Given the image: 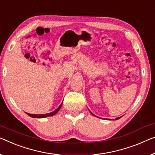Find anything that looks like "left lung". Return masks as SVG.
<instances>
[{
	"label": "left lung",
	"mask_w": 155,
	"mask_h": 155,
	"mask_svg": "<svg viewBox=\"0 0 155 155\" xmlns=\"http://www.w3.org/2000/svg\"><path fill=\"white\" fill-rule=\"evenodd\" d=\"M91 114H92V115H94L93 113H91ZM121 117H117V118H116V119H115V120H119V119H120V118H121Z\"/></svg>",
	"instance_id": "1"
}]
</instances>
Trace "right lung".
<instances>
[{
	"instance_id": "right-lung-1",
	"label": "right lung",
	"mask_w": 155,
	"mask_h": 155,
	"mask_svg": "<svg viewBox=\"0 0 155 155\" xmlns=\"http://www.w3.org/2000/svg\"><path fill=\"white\" fill-rule=\"evenodd\" d=\"M62 104L63 102L61 103V104L59 105V107L58 108H57L54 111L51 112V113H47V114H42V115H35V114H30V113H26V114L28 116L31 117L33 118H44V117H50V116H52L54 115H55L56 113H57L58 112H59V110H60V108L61 107V105H62Z\"/></svg>"
}]
</instances>
